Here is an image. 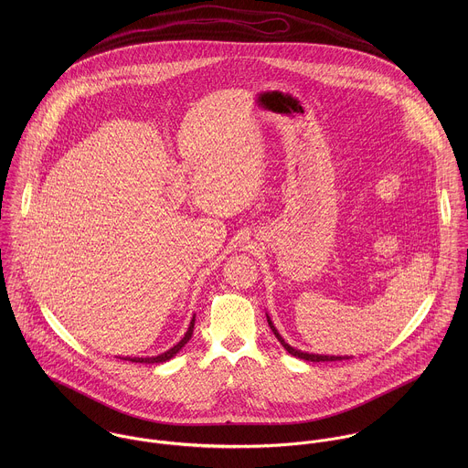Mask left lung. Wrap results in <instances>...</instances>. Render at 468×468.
I'll use <instances>...</instances> for the list:
<instances>
[{
	"mask_svg": "<svg viewBox=\"0 0 468 468\" xmlns=\"http://www.w3.org/2000/svg\"><path fill=\"white\" fill-rule=\"evenodd\" d=\"M268 326L271 328V332L277 336V340L282 344V347H284L290 355H293V356H297V358H303V360H308V362H332V360H342V358H346V356H330V355H312V353H304V351H301V349H295V347H292L290 344H286L284 338L277 334V330H275V326L271 324L270 319H268Z\"/></svg>",
	"mask_w": 468,
	"mask_h": 468,
	"instance_id": "obj_1",
	"label": "left lung"
}]
</instances>
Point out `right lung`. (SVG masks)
<instances>
[{
  "instance_id": "obj_1",
  "label": "right lung",
  "mask_w": 468,
  "mask_h": 468,
  "mask_svg": "<svg viewBox=\"0 0 468 468\" xmlns=\"http://www.w3.org/2000/svg\"><path fill=\"white\" fill-rule=\"evenodd\" d=\"M193 330H195V317H193V321H191V326H189V330H187V334L186 336L176 344V346H173L169 351H165V353H162V355H158V356H145V358H138V356H134V358H124V360H130V362H140V364H160V362H165V360H169V358H173L187 342H189V338L193 336Z\"/></svg>"
}]
</instances>
